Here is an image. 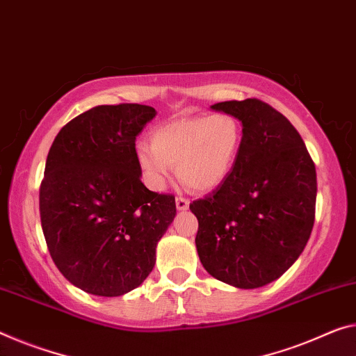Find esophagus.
I'll return each instance as SVG.
<instances>
[{"instance_id":"34e87169","label":"esophagus","mask_w":356,"mask_h":356,"mask_svg":"<svg viewBox=\"0 0 356 356\" xmlns=\"http://www.w3.org/2000/svg\"><path fill=\"white\" fill-rule=\"evenodd\" d=\"M177 209L179 210V211H184V210H188L189 209V200L188 199H184V197H177Z\"/></svg>"}]
</instances>
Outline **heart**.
Listing matches in <instances>:
<instances>
[{
    "mask_svg": "<svg viewBox=\"0 0 356 356\" xmlns=\"http://www.w3.org/2000/svg\"><path fill=\"white\" fill-rule=\"evenodd\" d=\"M242 138V124L231 113L179 118L152 130L151 145L140 141L135 154L151 189H162L170 165H177L181 181L207 193L232 173Z\"/></svg>",
    "mask_w": 356,
    "mask_h": 356,
    "instance_id": "b5f03b06",
    "label": "heart"
}]
</instances>
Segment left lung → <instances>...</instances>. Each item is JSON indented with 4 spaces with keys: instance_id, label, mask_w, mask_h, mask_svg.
Returning <instances> with one entry per match:
<instances>
[{
    "instance_id": "8db88e82",
    "label": "left lung",
    "mask_w": 356,
    "mask_h": 356,
    "mask_svg": "<svg viewBox=\"0 0 356 356\" xmlns=\"http://www.w3.org/2000/svg\"><path fill=\"white\" fill-rule=\"evenodd\" d=\"M213 111L242 122V147L229 178L189 205L195 248L211 277L243 289L282 277L302 253L315 220L316 172L288 119L267 103L221 102Z\"/></svg>"
}]
</instances>
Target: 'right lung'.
<instances>
[{"label":"right lung","instance_id":"1","mask_svg":"<svg viewBox=\"0 0 356 356\" xmlns=\"http://www.w3.org/2000/svg\"><path fill=\"white\" fill-rule=\"evenodd\" d=\"M152 106L89 109L60 130L40 189L44 238L57 269L95 296L114 298L146 280L177 216L175 197L141 183L135 140Z\"/></svg>","mask_w":356,"mask_h":356}]
</instances>
